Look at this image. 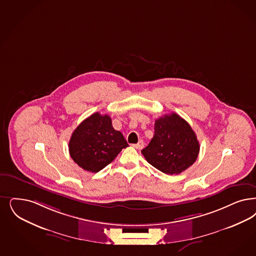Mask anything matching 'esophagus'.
Returning <instances> with one entry per match:
<instances>
[{"label": "esophagus", "mask_w": 256, "mask_h": 256, "mask_svg": "<svg viewBox=\"0 0 256 256\" xmlns=\"http://www.w3.org/2000/svg\"><path fill=\"white\" fill-rule=\"evenodd\" d=\"M133 146H134L135 148H137V150H142V148H144V141L140 140V141L138 142L137 144H133Z\"/></svg>", "instance_id": "1"}]
</instances>
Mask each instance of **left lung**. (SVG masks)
Wrapping results in <instances>:
<instances>
[{
	"instance_id": "8db88e82",
	"label": "left lung",
	"mask_w": 256,
	"mask_h": 256,
	"mask_svg": "<svg viewBox=\"0 0 256 256\" xmlns=\"http://www.w3.org/2000/svg\"><path fill=\"white\" fill-rule=\"evenodd\" d=\"M155 133L142 154L162 173L178 175L190 168L198 158L200 142L184 118L175 112L155 121Z\"/></svg>"
}]
</instances>
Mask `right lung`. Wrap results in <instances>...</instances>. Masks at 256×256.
I'll return each instance as SVG.
<instances>
[{
    "label": "right lung",
    "instance_id": "right-lung-1",
    "mask_svg": "<svg viewBox=\"0 0 256 256\" xmlns=\"http://www.w3.org/2000/svg\"><path fill=\"white\" fill-rule=\"evenodd\" d=\"M128 146L123 134L115 130L108 115L96 112L74 130L69 142L72 159L78 166L96 173Z\"/></svg>",
    "mask_w": 256,
    "mask_h": 256
}]
</instances>
